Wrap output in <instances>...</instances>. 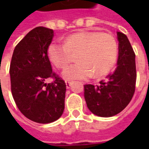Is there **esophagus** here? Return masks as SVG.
Returning <instances> with one entry per match:
<instances>
[{"label":"esophagus","instance_id":"34e87169","mask_svg":"<svg viewBox=\"0 0 149 149\" xmlns=\"http://www.w3.org/2000/svg\"><path fill=\"white\" fill-rule=\"evenodd\" d=\"M65 84H66V87H67V88H69L72 84V81H65Z\"/></svg>","mask_w":149,"mask_h":149}]
</instances>
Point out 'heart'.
<instances>
[{
    "mask_svg": "<svg viewBox=\"0 0 149 149\" xmlns=\"http://www.w3.org/2000/svg\"><path fill=\"white\" fill-rule=\"evenodd\" d=\"M118 55V46L115 37L100 32H81L70 35L65 45L52 43L48 49V56L56 67L65 68L74 56L78 63L63 72L65 80H85L107 75L114 67Z\"/></svg>",
    "mask_w": 149,
    "mask_h": 149,
    "instance_id": "heart-1",
    "label": "heart"
}]
</instances>
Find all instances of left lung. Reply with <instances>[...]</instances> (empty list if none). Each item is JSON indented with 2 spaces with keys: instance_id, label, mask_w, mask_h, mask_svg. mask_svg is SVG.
I'll return each instance as SVG.
<instances>
[{
  "instance_id": "obj_1",
  "label": "left lung",
  "mask_w": 149,
  "mask_h": 149,
  "mask_svg": "<svg viewBox=\"0 0 149 149\" xmlns=\"http://www.w3.org/2000/svg\"><path fill=\"white\" fill-rule=\"evenodd\" d=\"M118 60L114 72L100 85L85 84L84 99L95 115L110 117L125 109L133 97L136 81L135 52L125 34L117 32Z\"/></svg>"
}]
</instances>
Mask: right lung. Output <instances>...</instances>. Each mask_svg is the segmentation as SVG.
<instances>
[{"mask_svg": "<svg viewBox=\"0 0 149 149\" xmlns=\"http://www.w3.org/2000/svg\"><path fill=\"white\" fill-rule=\"evenodd\" d=\"M53 30L39 26L15 47L10 63L13 97L21 112L31 120L49 124L58 120L65 109L66 84L52 70L48 49ZM52 77L54 81L47 84Z\"/></svg>", "mask_w": 149, "mask_h": 149, "instance_id": "add662e5", "label": "right lung"}]
</instances>
